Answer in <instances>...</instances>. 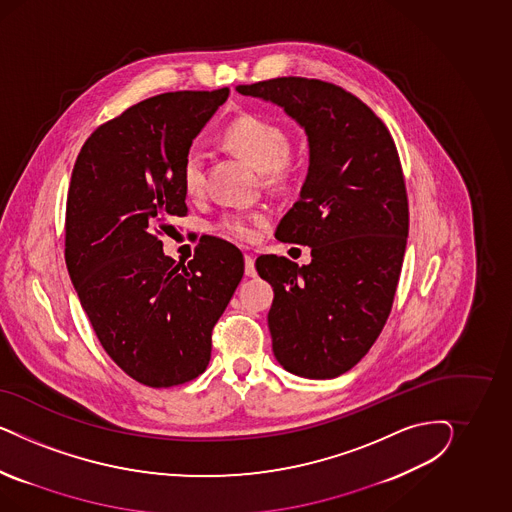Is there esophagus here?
Here are the masks:
<instances>
[{
    "label": "esophagus",
    "instance_id": "34e87169",
    "mask_svg": "<svg viewBox=\"0 0 512 512\" xmlns=\"http://www.w3.org/2000/svg\"><path fill=\"white\" fill-rule=\"evenodd\" d=\"M244 263H246V276H249V278L257 276V268H255V257L246 253V257H244Z\"/></svg>",
    "mask_w": 512,
    "mask_h": 512
}]
</instances>
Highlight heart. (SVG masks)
Instances as JSON below:
<instances>
[{
  "label": "heart",
  "instance_id": "heart-1",
  "mask_svg": "<svg viewBox=\"0 0 512 512\" xmlns=\"http://www.w3.org/2000/svg\"><path fill=\"white\" fill-rule=\"evenodd\" d=\"M223 142L263 172L264 182L268 186H281L289 182L298 171V157L293 150H289L283 127L264 116H238L227 125L223 133ZM180 174L187 195L199 197L204 189L206 159L197 146L187 148ZM259 219L261 216L257 214L225 212L217 219L216 229L234 240L249 242L255 238V223Z\"/></svg>",
  "mask_w": 512,
  "mask_h": 512
}]
</instances>
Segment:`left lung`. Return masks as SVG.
<instances>
[{
	"mask_svg": "<svg viewBox=\"0 0 512 512\" xmlns=\"http://www.w3.org/2000/svg\"><path fill=\"white\" fill-rule=\"evenodd\" d=\"M236 90L283 107L310 142L308 178L276 238L310 246L311 263H255L274 287V355L300 377H338L372 349L392 310L409 233L400 155L387 125L332 82L279 77Z\"/></svg>",
	"mask_w": 512,
	"mask_h": 512,
	"instance_id": "left-lung-1",
	"label": "left lung"
}]
</instances>
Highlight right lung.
Returning a JSON list of instances; mask_svg holds the SVG:
<instances>
[{
  "mask_svg": "<svg viewBox=\"0 0 512 512\" xmlns=\"http://www.w3.org/2000/svg\"><path fill=\"white\" fill-rule=\"evenodd\" d=\"M229 97L169 92L99 125L78 152L65 210V264L97 340L131 379L152 388L199 377L212 330L244 276L242 251L202 238L189 263L159 236L187 216L182 159Z\"/></svg>",
  "mask_w": 512,
  "mask_h": 512,
  "instance_id": "1",
  "label": "right lung"
}]
</instances>
